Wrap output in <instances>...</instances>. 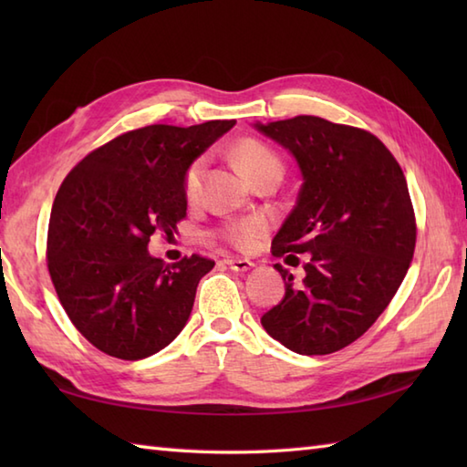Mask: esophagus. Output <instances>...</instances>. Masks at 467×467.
Listing matches in <instances>:
<instances>
[{
    "label": "esophagus",
    "instance_id": "obj_1",
    "mask_svg": "<svg viewBox=\"0 0 467 467\" xmlns=\"http://www.w3.org/2000/svg\"><path fill=\"white\" fill-rule=\"evenodd\" d=\"M224 265H228V269H233L236 273H244L254 266V263L249 259H233V256H226Z\"/></svg>",
    "mask_w": 467,
    "mask_h": 467
}]
</instances>
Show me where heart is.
Returning <instances> with one entry per match:
<instances>
[{"label": "heart", "instance_id": "1", "mask_svg": "<svg viewBox=\"0 0 467 467\" xmlns=\"http://www.w3.org/2000/svg\"><path fill=\"white\" fill-rule=\"evenodd\" d=\"M233 158L234 162L239 164L243 174L254 182L256 178H261L269 172H279L283 174V161L279 158L273 148L266 146L261 140H254V138H244L233 146ZM204 171V161L202 158H196L191 164L186 166L182 174V194L186 202H196L198 194H201V178ZM265 231V223L259 216H249V218H231V221L223 223L214 231L216 239L228 243L234 249H249V246L259 239Z\"/></svg>", "mask_w": 467, "mask_h": 467}]
</instances>
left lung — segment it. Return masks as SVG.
<instances>
[{"label":"left lung","instance_id":"left-lung-1","mask_svg":"<svg viewBox=\"0 0 467 467\" xmlns=\"http://www.w3.org/2000/svg\"><path fill=\"white\" fill-rule=\"evenodd\" d=\"M299 162L303 186L271 244L276 259L305 254V279L281 263L285 296L261 317L265 331L299 355L351 345L398 293L418 224L400 162L363 128L319 116L256 124Z\"/></svg>","mask_w":467,"mask_h":467}]
</instances>
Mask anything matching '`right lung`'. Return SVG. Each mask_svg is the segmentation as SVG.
Here are the masks:
<instances>
[{"label": "right lung", "instance_id": "add662e5", "mask_svg": "<svg viewBox=\"0 0 467 467\" xmlns=\"http://www.w3.org/2000/svg\"><path fill=\"white\" fill-rule=\"evenodd\" d=\"M234 120L152 124L96 148L64 178L47 226V271L69 321L96 349L150 357L182 331L214 261L148 253L186 216L182 174Z\"/></svg>", "mask_w": 467, "mask_h": 467}]
</instances>
